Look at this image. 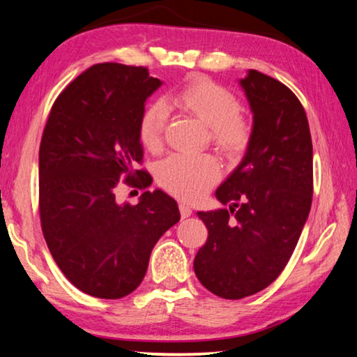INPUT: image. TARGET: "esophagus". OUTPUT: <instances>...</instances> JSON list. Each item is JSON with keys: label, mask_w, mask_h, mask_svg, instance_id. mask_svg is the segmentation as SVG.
Here are the masks:
<instances>
[{"label": "esophagus", "mask_w": 357, "mask_h": 357, "mask_svg": "<svg viewBox=\"0 0 357 357\" xmlns=\"http://www.w3.org/2000/svg\"><path fill=\"white\" fill-rule=\"evenodd\" d=\"M179 213H181V217H183V219H187V217L192 214V209H190L189 204L179 203Z\"/></svg>", "instance_id": "esophagus-1"}]
</instances>
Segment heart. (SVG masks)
Here are the masks:
<instances>
[{
    "instance_id": "1",
    "label": "heart",
    "mask_w": 357,
    "mask_h": 357,
    "mask_svg": "<svg viewBox=\"0 0 357 357\" xmlns=\"http://www.w3.org/2000/svg\"><path fill=\"white\" fill-rule=\"evenodd\" d=\"M174 107L208 126L209 140L222 154L241 155L252 138V124L239 112V100L229 89L208 77L195 75L173 94ZM168 110L164 102H151L138 119V138L151 153L164 146ZM220 178V167L213 155H170L155 168L162 189L187 202L198 200Z\"/></svg>"
}]
</instances>
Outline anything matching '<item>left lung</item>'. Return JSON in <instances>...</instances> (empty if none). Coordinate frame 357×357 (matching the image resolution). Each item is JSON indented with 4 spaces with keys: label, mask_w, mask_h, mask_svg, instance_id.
Returning a JSON list of instances; mask_svg holds the SVG:
<instances>
[{
    "label": "left lung",
    "mask_w": 357,
    "mask_h": 357,
    "mask_svg": "<svg viewBox=\"0 0 357 357\" xmlns=\"http://www.w3.org/2000/svg\"><path fill=\"white\" fill-rule=\"evenodd\" d=\"M239 84L253 113L252 138L243 162L215 190L229 211L198 213L208 239L193 261L202 285L223 299L255 294L280 275L313 193L312 137L299 99L253 69Z\"/></svg>",
    "instance_id": "8db88e82"
}]
</instances>
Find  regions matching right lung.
Instances as JSON below:
<instances>
[{
	"mask_svg": "<svg viewBox=\"0 0 357 357\" xmlns=\"http://www.w3.org/2000/svg\"><path fill=\"white\" fill-rule=\"evenodd\" d=\"M162 84L146 68L94 64L58 96L39 148V213L58 268L80 291L119 299L146 274L153 247L181 215L165 192L118 204L121 181L146 189L138 119Z\"/></svg>",
	"mask_w": 357,
	"mask_h": 357,
	"instance_id": "obj_1",
	"label": "right lung"
}]
</instances>
